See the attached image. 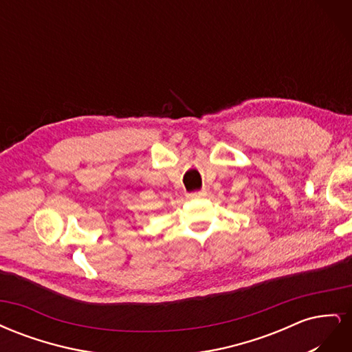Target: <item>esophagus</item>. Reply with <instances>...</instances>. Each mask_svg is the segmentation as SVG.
<instances>
[{
    "instance_id": "obj_1",
    "label": "esophagus",
    "mask_w": 352,
    "mask_h": 352,
    "mask_svg": "<svg viewBox=\"0 0 352 352\" xmlns=\"http://www.w3.org/2000/svg\"><path fill=\"white\" fill-rule=\"evenodd\" d=\"M206 194H207L206 190H195V192H190V194H188L186 197H188L189 199H195V198H202Z\"/></svg>"
}]
</instances>
